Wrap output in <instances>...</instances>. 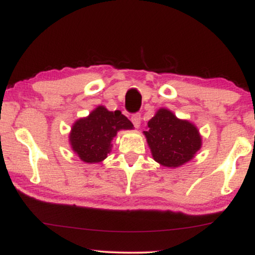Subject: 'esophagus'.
I'll use <instances>...</instances> for the list:
<instances>
[{"mask_svg": "<svg viewBox=\"0 0 255 255\" xmlns=\"http://www.w3.org/2000/svg\"><path fill=\"white\" fill-rule=\"evenodd\" d=\"M131 122H133V125L135 126V128L140 127V124H141V114H140V113H135V114L131 115Z\"/></svg>", "mask_w": 255, "mask_h": 255, "instance_id": "obj_1", "label": "esophagus"}]
</instances>
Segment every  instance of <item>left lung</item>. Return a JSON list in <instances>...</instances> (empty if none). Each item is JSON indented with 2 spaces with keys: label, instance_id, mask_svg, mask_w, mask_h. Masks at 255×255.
<instances>
[{
  "label": "left lung",
  "instance_id": "1",
  "mask_svg": "<svg viewBox=\"0 0 255 255\" xmlns=\"http://www.w3.org/2000/svg\"><path fill=\"white\" fill-rule=\"evenodd\" d=\"M156 162L167 168H177L195 157L202 147L197 127L181 120L171 111L159 108L143 131Z\"/></svg>",
  "mask_w": 255,
  "mask_h": 255
}]
</instances>
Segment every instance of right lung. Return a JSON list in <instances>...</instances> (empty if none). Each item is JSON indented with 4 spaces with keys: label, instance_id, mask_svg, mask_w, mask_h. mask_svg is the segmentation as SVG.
<instances>
[{
    "label": "right lung",
    "instance_id": "right-lung-1",
    "mask_svg": "<svg viewBox=\"0 0 255 255\" xmlns=\"http://www.w3.org/2000/svg\"><path fill=\"white\" fill-rule=\"evenodd\" d=\"M133 124L120 111L98 106L87 118L74 122L70 133L72 150L85 163H99L112 150V140L121 129H133Z\"/></svg>",
    "mask_w": 255,
    "mask_h": 255
}]
</instances>
